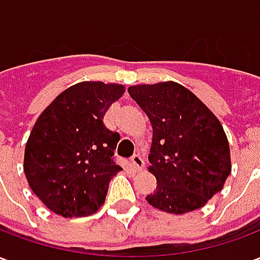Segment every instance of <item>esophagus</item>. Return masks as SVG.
<instances>
[{
  "mask_svg": "<svg viewBox=\"0 0 260 260\" xmlns=\"http://www.w3.org/2000/svg\"><path fill=\"white\" fill-rule=\"evenodd\" d=\"M131 163H132V166H134L136 170H142L143 169V166H145V161H143V158H142L139 154H134L132 158H131Z\"/></svg>",
  "mask_w": 260,
  "mask_h": 260,
  "instance_id": "34e87169",
  "label": "esophagus"
}]
</instances>
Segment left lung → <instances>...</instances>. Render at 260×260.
Returning <instances> with one entry per match:
<instances>
[{
  "instance_id": "1",
  "label": "left lung",
  "mask_w": 260,
  "mask_h": 260,
  "mask_svg": "<svg viewBox=\"0 0 260 260\" xmlns=\"http://www.w3.org/2000/svg\"><path fill=\"white\" fill-rule=\"evenodd\" d=\"M153 128L149 171L156 191L149 205L184 214L205 206L231 173L227 135L202 100L177 82L128 87Z\"/></svg>"
}]
</instances>
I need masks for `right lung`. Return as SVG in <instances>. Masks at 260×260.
<instances>
[{"instance_id":"add662e5","label":"right lung","mask_w":260,"mask_h":260,"mask_svg":"<svg viewBox=\"0 0 260 260\" xmlns=\"http://www.w3.org/2000/svg\"><path fill=\"white\" fill-rule=\"evenodd\" d=\"M124 91L118 83L80 82L37 118L23 170L31 191L55 214L83 217L106 201L110 181L122 169L113 158L119 135L103 118Z\"/></svg>"}]
</instances>
